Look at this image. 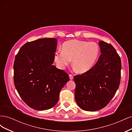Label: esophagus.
<instances>
[{"label":"esophagus","instance_id":"esophagus-1","mask_svg":"<svg viewBox=\"0 0 132 132\" xmlns=\"http://www.w3.org/2000/svg\"><path fill=\"white\" fill-rule=\"evenodd\" d=\"M69 78H70V80H72V79H73V75L71 74H69Z\"/></svg>","mask_w":132,"mask_h":132}]
</instances>
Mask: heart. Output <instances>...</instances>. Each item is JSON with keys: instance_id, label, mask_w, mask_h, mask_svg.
Instances as JSON below:
<instances>
[{"instance_id": "obj_1", "label": "heart", "mask_w": 132, "mask_h": 132, "mask_svg": "<svg viewBox=\"0 0 132 132\" xmlns=\"http://www.w3.org/2000/svg\"><path fill=\"white\" fill-rule=\"evenodd\" d=\"M100 50L97 43L73 39L63 44L62 50L54 53V60L59 68L63 69L73 59V65L79 73L91 70L98 58Z\"/></svg>"}]
</instances>
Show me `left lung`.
<instances>
[{
    "label": "left lung",
    "mask_w": 132,
    "mask_h": 132,
    "mask_svg": "<svg viewBox=\"0 0 132 132\" xmlns=\"http://www.w3.org/2000/svg\"><path fill=\"white\" fill-rule=\"evenodd\" d=\"M101 55L91 70L74 77L75 98L83 110L96 111L110 102L121 81V60L112 45L99 42Z\"/></svg>",
    "instance_id": "8db88e82"
}]
</instances>
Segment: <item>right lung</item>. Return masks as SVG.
Wrapping results in <instances>:
<instances>
[{"label":"right lung","instance_id":"obj_1","mask_svg":"<svg viewBox=\"0 0 132 132\" xmlns=\"http://www.w3.org/2000/svg\"><path fill=\"white\" fill-rule=\"evenodd\" d=\"M57 43L54 38L28 42L15 56V88L22 100L34 110H46L54 107L60 91L69 80L66 72L52 65Z\"/></svg>","mask_w":132,"mask_h":132}]
</instances>
